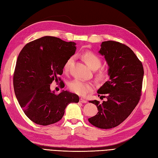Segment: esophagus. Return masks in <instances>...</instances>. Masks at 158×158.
Segmentation results:
<instances>
[{
  "label": "esophagus",
  "mask_w": 158,
  "mask_h": 158,
  "mask_svg": "<svg viewBox=\"0 0 158 158\" xmlns=\"http://www.w3.org/2000/svg\"><path fill=\"white\" fill-rule=\"evenodd\" d=\"M80 102H82V103H86V102H88L87 101H86V100H84V99H83L82 98H80Z\"/></svg>",
  "instance_id": "obj_1"
}]
</instances>
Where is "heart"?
<instances>
[{
  "instance_id": "heart-1",
  "label": "heart",
  "mask_w": 158,
  "mask_h": 158,
  "mask_svg": "<svg viewBox=\"0 0 158 158\" xmlns=\"http://www.w3.org/2000/svg\"><path fill=\"white\" fill-rule=\"evenodd\" d=\"M82 58L92 70H97L101 66V59L100 58L99 56L91 52H86L82 54ZM72 61L73 57H72L66 60L64 65V72H68L69 70V68H70ZM109 76V72L108 70H106L105 68L99 69L95 75L96 79L98 82L105 81L106 80L108 79ZM69 88H70L71 91L77 94L80 96H85L88 92L93 90L94 86L90 82H87L81 79L76 78L72 80L69 84Z\"/></svg>"
}]
</instances>
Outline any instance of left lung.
Here are the masks:
<instances>
[{"label": "left lung", "mask_w": 158, "mask_h": 158, "mask_svg": "<svg viewBox=\"0 0 158 158\" xmlns=\"http://www.w3.org/2000/svg\"><path fill=\"white\" fill-rule=\"evenodd\" d=\"M99 53L109 65L110 80L97 91L106 101H90L97 105L98 111L88 121L98 128L106 129L120 125L135 108L141 95L144 71L141 61L125 44L103 41Z\"/></svg>", "instance_id": "1"}]
</instances>
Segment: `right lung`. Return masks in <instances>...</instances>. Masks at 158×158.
Instances as JSON below:
<instances>
[{
    "label": "right lung",
    "instance_id": "1",
    "mask_svg": "<svg viewBox=\"0 0 158 158\" xmlns=\"http://www.w3.org/2000/svg\"><path fill=\"white\" fill-rule=\"evenodd\" d=\"M76 44L45 36L27 44L19 53L13 75L15 95L31 121L40 125L56 123L63 117L68 104L78 102V96L50 90L53 80H61L64 65L75 53ZM62 80L60 86L64 88Z\"/></svg>",
    "mask_w": 158,
    "mask_h": 158
}]
</instances>
